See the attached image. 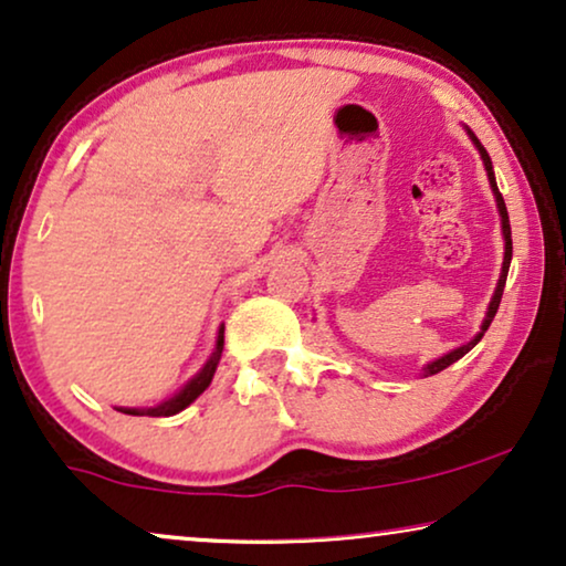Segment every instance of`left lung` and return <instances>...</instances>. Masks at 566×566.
Masks as SVG:
<instances>
[{
  "label": "left lung",
  "mask_w": 566,
  "mask_h": 566,
  "mask_svg": "<svg viewBox=\"0 0 566 566\" xmlns=\"http://www.w3.org/2000/svg\"><path fill=\"white\" fill-rule=\"evenodd\" d=\"M469 136H471V142L476 144V149H479V154H482V159H484V167H486V177H490V185H492V190H494V198H497V208H500V216H502V234H505V262H502V275H500V283H497V291H494V296H492V301H490V312H486V316H484V324H482V332H479V335L471 339V343H467V345H461V347H455V350H451L448 355H443V358H438V360H432V363H428V366H424L422 370H424V376H436V374H440V370H446L448 366H453L455 360H461L463 355H467L471 347H474L479 339L484 337V332L490 329V324H492V319H494V314H497V308H500V301H502V291H505V281H507V270H510V260H513V234H510V219H507V208H505V200H502V192L497 190V182H494V172H492V159H490V154H486V149L482 144H479V138L471 134L469 130Z\"/></svg>",
  "instance_id": "left-lung-1"
}]
</instances>
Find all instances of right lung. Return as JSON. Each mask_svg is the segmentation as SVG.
I'll list each match as a JSON object with an SVG mask.
<instances>
[{
    "label": "right lung",
    "mask_w": 566,
    "mask_h": 566,
    "mask_svg": "<svg viewBox=\"0 0 566 566\" xmlns=\"http://www.w3.org/2000/svg\"><path fill=\"white\" fill-rule=\"evenodd\" d=\"M221 350H223V327L219 329V339H216V350H213L211 358H208L203 370H200V374H198L196 378H190V381L185 384L182 389L175 394V397L165 399V401H161V405L151 407V409H120V412H123V415H138V417H142V415H149V417H172V415H177V412H182L185 407L192 405V401H196V399L200 397V394H203V391L208 389V384H211V378H213V374H216V366H219V360H221Z\"/></svg>",
    "instance_id": "right-lung-1"
}]
</instances>
